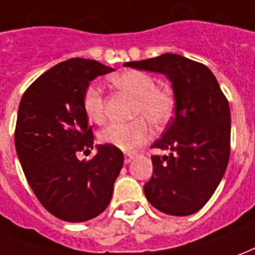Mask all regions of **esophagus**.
<instances>
[{
    "mask_svg": "<svg viewBox=\"0 0 255 255\" xmlns=\"http://www.w3.org/2000/svg\"><path fill=\"white\" fill-rule=\"evenodd\" d=\"M134 157H136V154H134V152H125V162H126V164H129Z\"/></svg>",
    "mask_w": 255,
    "mask_h": 255,
    "instance_id": "esophagus-1",
    "label": "esophagus"
}]
</instances>
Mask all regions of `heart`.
<instances>
[{"mask_svg": "<svg viewBox=\"0 0 255 255\" xmlns=\"http://www.w3.org/2000/svg\"><path fill=\"white\" fill-rule=\"evenodd\" d=\"M117 89L133 97L129 124H111L98 134L103 144L114 145L130 151L150 137V122L154 128L165 126L175 114V97L171 90L155 86L154 77L141 71H124L111 77ZM84 114L90 122L103 124L105 121V100L101 90L90 84L82 100Z\"/></svg>", "mask_w": 255, "mask_h": 255, "instance_id": "1", "label": "heart"}]
</instances>
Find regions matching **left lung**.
Listing matches in <instances>:
<instances>
[{
    "label": "left lung",
    "instance_id": "8db88e82",
    "mask_svg": "<svg viewBox=\"0 0 255 255\" xmlns=\"http://www.w3.org/2000/svg\"><path fill=\"white\" fill-rule=\"evenodd\" d=\"M125 66L162 73L175 94V118L152 144L168 155H152L144 194L158 211L186 217L201 210L217 190L231 154V110L212 72L176 54Z\"/></svg>",
    "mask_w": 255,
    "mask_h": 255
}]
</instances>
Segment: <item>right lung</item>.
Masks as SVG:
<instances>
[{"mask_svg":"<svg viewBox=\"0 0 255 255\" xmlns=\"http://www.w3.org/2000/svg\"><path fill=\"white\" fill-rule=\"evenodd\" d=\"M114 69L93 59L72 58L36 79L19 104L15 147L24 176L37 200L54 217L84 222L110 204L124 152L97 145L82 107L84 90L97 76Z\"/></svg>","mask_w":255,"mask_h":255,"instance_id":"add662e5","label":"right lung"}]
</instances>
